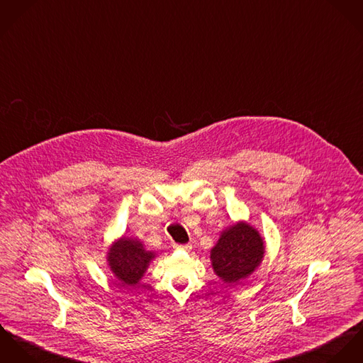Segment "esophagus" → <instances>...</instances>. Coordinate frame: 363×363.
I'll return each mask as SVG.
<instances>
[{
	"label": "esophagus",
	"mask_w": 363,
	"mask_h": 363,
	"mask_svg": "<svg viewBox=\"0 0 363 363\" xmlns=\"http://www.w3.org/2000/svg\"><path fill=\"white\" fill-rule=\"evenodd\" d=\"M174 247L179 249V250H191L192 249V246L189 243H177V245H174Z\"/></svg>",
	"instance_id": "obj_1"
}]
</instances>
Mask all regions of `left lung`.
Instances as JSON below:
<instances>
[{"label":"left lung","instance_id":"8db88e82","mask_svg":"<svg viewBox=\"0 0 363 363\" xmlns=\"http://www.w3.org/2000/svg\"><path fill=\"white\" fill-rule=\"evenodd\" d=\"M263 255L264 245L259 233L246 223H238L223 233L210 257L216 274L234 284L252 274Z\"/></svg>","mask_w":363,"mask_h":363}]
</instances>
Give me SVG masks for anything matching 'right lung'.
<instances>
[{
	"label": "right lung",
	"instance_id": "right-lung-1",
	"mask_svg": "<svg viewBox=\"0 0 363 363\" xmlns=\"http://www.w3.org/2000/svg\"><path fill=\"white\" fill-rule=\"evenodd\" d=\"M153 259L155 253L146 250L140 242L125 237L111 246L107 257L116 277L128 285H133L142 279Z\"/></svg>",
	"mask_w": 363,
	"mask_h": 363
}]
</instances>
